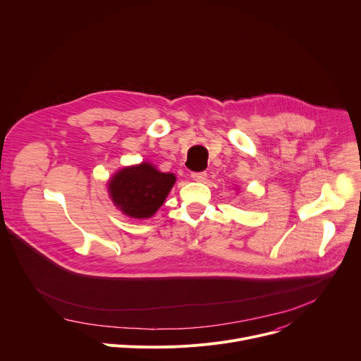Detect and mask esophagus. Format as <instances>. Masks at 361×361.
Segmentation results:
<instances>
[{"mask_svg":"<svg viewBox=\"0 0 361 361\" xmlns=\"http://www.w3.org/2000/svg\"><path fill=\"white\" fill-rule=\"evenodd\" d=\"M191 177H192V180L194 181H205V178H207V173L205 171H194V173H191Z\"/></svg>","mask_w":361,"mask_h":361,"instance_id":"obj_1","label":"esophagus"}]
</instances>
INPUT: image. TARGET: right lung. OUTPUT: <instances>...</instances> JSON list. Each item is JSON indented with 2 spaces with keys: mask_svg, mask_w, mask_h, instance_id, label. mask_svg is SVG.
<instances>
[{
  "mask_svg": "<svg viewBox=\"0 0 361 361\" xmlns=\"http://www.w3.org/2000/svg\"><path fill=\"white\" fill-rule=\"evenodd\" d=\"M176 177L160 173L148 163L118 171L109 184L117 207L133 219H148L156 213L173 188Z\"/></svg>",
  "mask_w": 361,
  "mask_h": 361,
  "instance_id": "right-lung-1",
  "label": "right lung"
}]
</instances>
